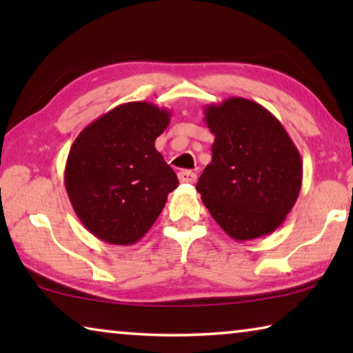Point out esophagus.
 <instances>
[{"instance_id": "esophagus-1", "label": "esophagus", "mask_w": 353, "mask_h": 353, "mask_svg": "<svg viewBox=\"0 0 353 353\" xmlns=\"http://www.w3.org/2000/svg\"><path fill=\"white\" fill-rule=\"evenodd\" d=\"M177 177H179V181H181L182 183H194L196 179H198V176H196V172L188 171V170L179 171L177 172Z\"/></svg>"}]
</instances>
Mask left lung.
<instances>
[{"instance_id": "1", "label": "left lung", "mask_w": 353, "mask_h": 353, "mask_svg": "<svg viewBox=\"0 0 353 353\" xmlns=\"http://www.w3.org/2000/svg\"><path fill=\"white\" fill-rule=\"evenodd\" d=\"M204 113L214 141L212 162L196 185L202 202L234 240L272 234L302 187L296 145L282 123L250 99L227 98Z\"/></svg>"}]
</instances>
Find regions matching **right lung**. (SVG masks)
<instances>
[{"mask_svg":"<svg viewBox=\"0 0 353 353\" xmlns=\"http://www.w3.org/2000/svg\"><path fill=\"white\" fill-rule=\"evenodd\" d=\"M171 112L145 101L115 107L76 137L65 165V188L77 218L99 240L129 246L145 236L176 172L155 149Z\"/></svg>","mask_w":353,"mask_h":353,"instance_id":"obj_1","label":"right lung"}]
</instances>
